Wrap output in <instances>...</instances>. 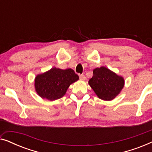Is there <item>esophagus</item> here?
I'll list each match as a JSON object with an SVG mask.
<instances>
[{
    "label": "esophagus",
    "instance_id": "34e87169",
    "mask_svg": "<svg viewBox=\"0 0 152 152\" xmlns=\"http://www.w3.org/2000/svg\"><path fill=\"white\" fill-rule=\"evenodd\" d=\"M80 80H86V77H85L84 75H80Z\"/></svg>",
    "mask_w": 152,
    "mask_h": 152
}]
</instances>
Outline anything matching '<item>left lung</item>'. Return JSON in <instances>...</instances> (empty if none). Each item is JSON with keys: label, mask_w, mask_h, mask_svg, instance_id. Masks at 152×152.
<instances>
[{"label": "left lung", "mask_w": 152, "mask_h": 152, "mask_svg": "<svg viewBox=\"0 0 152 152\" xmlns=\"http://www.w3.org/2000/svg\"><path fill=\"white\" fill-rule=\"evenodd\" d=\"M93 72V75L89 80L88 84L99 99L112 100L123 88L124 78L109 68L102 66L95 68Z\"/></svg>", "instance_id": "obj_1"}]
</instances>
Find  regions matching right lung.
I'll return each mask as SVG.
<instances>
[{
  "mask_svg": "<svg viewBox=\"0 0 152 152\" xmlns=\"http://www.w3.org/2000/svg\"><path fill=\"white\" fill-rule=\"evenodd\" d=\"M78 80L79 76L71 68L62 70L55 67L37 75L34 80L35 90L42 98L54 101L63 97L70 85Z\"/></svg>",
  "mask_w": 152,
  "mask_h": 152,
  "instance_id": "add662e5",
  "label": "right lung"
}]
</instances>
